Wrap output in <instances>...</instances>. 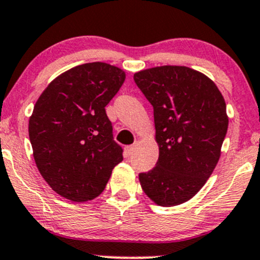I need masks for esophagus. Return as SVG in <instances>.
I'll use <instances>...</instances> for the list:
<instances>
[{"instance_id":"1","label":"esophagus","mask_w":260,"mask_h":260,"mask_svg":"<svg viewBox=\"0 0 260 260\" xmlns=\"http://www.w3.org/2000/svg\"><path fill=\"white\" fill-rule=\"evenodd\" d=\"M135 149H136V144L130 145V146L125 147V153H126V156H131V155H133L134 151H135Z\"/></svg>"}]
</instances>
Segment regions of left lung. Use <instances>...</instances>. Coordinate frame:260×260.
Masks as SVG:
<instances>
[{
    "label": "left lung",
    "mask_w": 260,
    "mask_h": 260,
    "mask_svg": "<svg viewBox=\"0 0 260 260\" xmlns=\"http://www.w3.org/2000/svg\"><path fill=\"white\" fill-rule=\"evenodd\" d=\"M153 108L158 160L139 175L147 197L162 207L191 200L219 160L228 129L225 102L217 85L187 67L162 66L134 74Z\"/></svg>",
    "instance_id": "1"
}]
</instances>
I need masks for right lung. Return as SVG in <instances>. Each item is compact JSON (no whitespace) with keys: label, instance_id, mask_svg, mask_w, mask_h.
<instances>
[{"label":"right lung","instance_id":"add662e5","mask_svg":"<svg viewBox=\"0 0 260 260\" xmlns=\"http://www.w3.org/2000/svg\"><path fill=\"white\" fill-rule=\"evenodd\" d=\"M124 80L118 67L82 64L55 78L36 103L28 124L33 157L46 182L67 200L99 196L122 161L105 107Z\"/></svg>","mask_w":260,"mask_h":260}]
</instances>
